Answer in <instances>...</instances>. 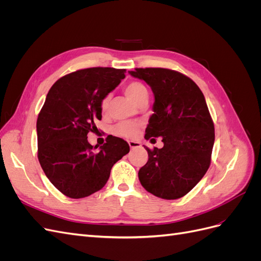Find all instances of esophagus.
<instances>
[{
	"label": "esophagus",
	"instance_id": "esophagus-1",
	"mask_svg": "<svg viewBox=\"0 0 261 261\" xmlns=\"http://www.w3.org/2000/svg\"><path fill=\"white\" fill-rule=\"evenodd\" d=\"M128 145L130 147V149H135V148H138L140 147V143H138V141H134V140H129L128 141Z\"/></svg>",
	"mask_w": 261,
	"mask_h": 261
}]
</instances>
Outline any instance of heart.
<instances>
[{"mask_svg": "<svg viewBox=\"0 0 261 261\" xmlns=\"http://www.w3.org/2000/svg\"><path fill=\"white\" fill-rule=\"evenodd\" d=\"M124 92L126 96H127V98L130 99L133 102H135V103H137L140 99H143L145 96H147L148 93L146 87L138 82H132L126 85L124 88ZM109 102H110L109 97H106L103 100H102L101 108L103 111H107V109L109 107ZM139 128H140L139 123L134 122V121H124L116 124L114 126L113 132L118 136L132 138L137 135Z\"/></svg>", "mask_w": 261, "mask_h": 261, "instance_id": "heart-1", "label": "heart"}]
</instances>
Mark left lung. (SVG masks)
<instances>
[{
	"instance_id": "obj_1",
	"label": "left lung",
	"mask_w": 261,
	"mask_h": 261,
	"mask_svg": "<svg viewBox=\"0 0 261 261\" xmlns=\"http://www.w3.org/2000/svg\"><path fill=\"white\" fill-rule=\"evenodd\" d=\"M154 94L146 139L162 137L163 147H146L148 161L138 172L147 192L162 199L185 196L206 174L215 144V125L203 93L191 78L168 68H135ZM155 140V139H154Z\"/></svg>"
}]
</instances>
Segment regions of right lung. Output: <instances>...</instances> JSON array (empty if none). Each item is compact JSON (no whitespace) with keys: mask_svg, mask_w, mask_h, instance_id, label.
I'll use <instances>...</instances> for the list:
<instances>
[{"mask_svg":"<svg viewBox=\"0 0 261 261\" xmlns=\"http://www.w3.org/2000/svg\"><path fill=\"white\" fill-rule=\"evenodd\" d=\"M126 69L92 67L61 77L38 115V159L44 174L69 198H84L103 187L113 165L129 152L125 140L108 136L94 151L87 135L98 130L101 103L125 78ZM98 146L94 147V149Z\"/></svg>","mask_w":261,"mask_h":261,"instance_id":"obj_1","label":"right lung"}]
</instances>
